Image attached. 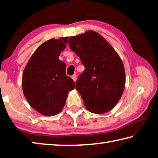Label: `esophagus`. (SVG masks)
Returning <instances> with one entry per match:
<instances>
[{"instance_id":"obj_1","label":"esophagus","mask_w":158,"mask_h":158,"mask_svg":"<svg viewBox=\"0 0 158 158\" xmlns=\"http://www.w3.org/2000/svg\"><path fill=\"white\" fill-rule=\"evenodd\" d=\"M72 79H73V81L75 82L77 81V75H76V74H74V75L72 76Z\"/></svg>"}]
</instances>
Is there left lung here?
<instances>
[{"label": "left lung", "mask_w": 158, "mask_h": 158, "mask_svg": "<svg viewBox=\"0 0 158 158\" xmlns=\"http://www.w3.org/2000/svg\"><path fill=\"white\" fill-rule=\"evenodd\" d=\"M68 43L85 68L76 82L85 108L96 114L111 110L121 99L125 85V68L118 54L93 31L69 37Z\"/></svg>", "instance_id": "obj_1"}]
</instances>
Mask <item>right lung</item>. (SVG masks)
Returning a JSON list of instances; mask_svg holds the SVG:
<instances>
[{
	"label": "right lung",
	"mask_w": 158,
	"mask_h": 158,
	"mask_svg": "<svg viewBox=\"0 0 158 158\" xmlns=\"http://www.w3.org/2000/svg\"><path fill=\"white\" fill-rule=\"evenodd\" d=\"M68 37L50 39L37 48L22 75V89L32 107L44 116L62 111L68 93L75 88L66 76V64L58 58L65 49Z\"/></svg>",
	"instance_id": "add662e5"
}]
</instances>
